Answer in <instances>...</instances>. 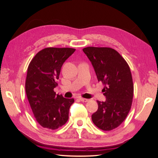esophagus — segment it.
Returning a JSON list of instances; mask_svg holds the SVG:
<instances>
[{"instance_id":"34e87169","label":"esophagus","mask_w":158,"mask_h":158,"mask_svg":"<svg viewBox=\"0 0 158 158\" xmlns=\"http://www.w3.org/2000/svg\"><path fill=\"white\" fill-rule=\"evenodd\" d=\"M79 99L80 100H81V102H89V100H88V99H85V98H79Z\"/></svg>"}]
</instances>
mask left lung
Segmentation results:
<instances>
[{"mask_svg":"<svg viewBox=\"0 0 158 158\" xmlns=\"http://www.w3.org/2000/svg\"><path fill=\"white\" fill-rule=\"evenodd\" d=\"M95 69L106 101H97L98 109L92 115L96 126L105 131L118 127L126 118L132 103L134 85L130 67L116 50L109 47L83 49Z\"/></svg>","mask_w":158,"mask_h":158,"instance_id":"1","label":"left lung"}]
</instances>
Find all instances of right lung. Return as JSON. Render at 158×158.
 I'll use <instances>...</instances> for the list:
<instances>
[{
  "label": "right lung",
  "instance_id": "right-lung-1",
  "mask_svg": "<svg viewBox=\"0 0 158 158\" xmlns=\"http://www.w3.org/2000/svg\"><path fill=\"white\" fill-rule=\"evenodd\" d=\"M75 52L72 48L48 47L35 56L29 64L26 93L37 122L44 128L56 130L66 123L73 98L56 94L61 67Z\"/></svg>",
  "mask_w": 158,
  "mask_h": 158
}]
</instances>
